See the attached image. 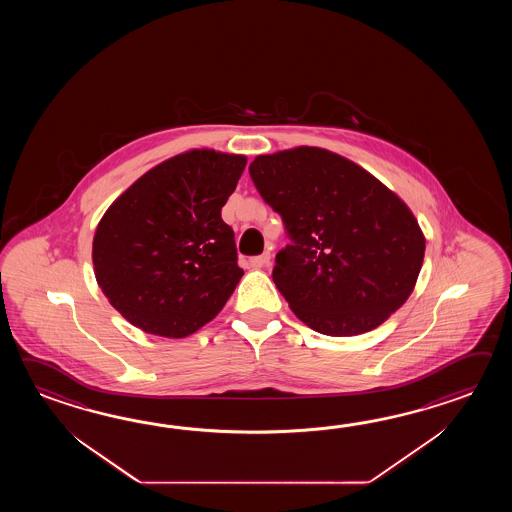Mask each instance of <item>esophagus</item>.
Instances as JSON below:
<instances>
[{"instance_id":"obj_1","label":"esophagus","mask_w":512,"mask_h":512,"mask_svg":"<svg viewBox=\"0 0 512 512\" xmlns=\"http://www.w3.org/2000/svg\"><path fill=\"white\" fill-rule=\"evenodd\" d=\"M269 261H271V252H263L260 256L251 258V265L252 267H256V269H260V267H267Z\"/></svg>"}]
</instances>
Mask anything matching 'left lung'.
<instances>
[{
    "instance_id": "obj_1",
    "label": "left lung",
    "mask_w": 512,
    "mask_h": 512,
    "mask_svg": "<svg viewBox=\"0 0 512 512\" xmlns=\"http://www.w3.org/2000/svg\"><path fill=\"white\" fill-rule=\"evenodd\" d=\"M251 179L291 243L272 280L304 324L329 337L371 331L414 291L425 236L390 188L313 146L258 155Z\"/></svg>"
}]
</instances>
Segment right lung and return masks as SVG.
I'll return each instance as SVG.
<instances>
[{
    "mask_svg": "<svg viewBox=\"0 0 512 512\" xmlns=\"http://www.w3.org/2000/svg\"><path fill=\"white\" fill-rule=\"evenodd\" d=\"M247 157L192 150L157 164L108 208L93 238L95 276L130 324L183 338L218 315L243 276L221 208Z\"/></svg>",
    "mask_w": 512,
    "mask_h": 512,
    "instance_id": "right-lung-1",
    "label": "right lung"
}]
</instances>
